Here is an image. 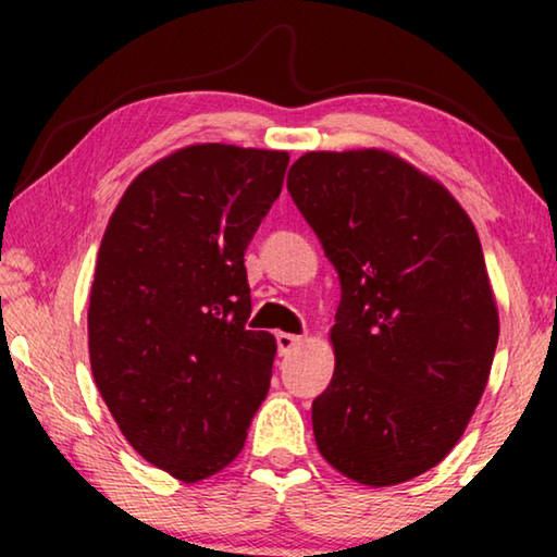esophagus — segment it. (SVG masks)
Instances as JSON below:
<instances>
[{"label":"esophagus","mask_w":557,"mask_h":557,"mask_svg":"<svg viewBox=\"0 0 557 557\" xmlns=\"http://www.w3.org/2000/svg\"><path fill=\"white\" fill-rule=\"evenodd\" d=\"M299 344H301V336H297V334H285V332L277 334V351L282 356H287V354L295 351Z\"/></svg>","instance_id":"esophagus-1"}]
</instances>
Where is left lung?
<instances>
[{
    "mask_svg": "<svg viewBox=\"0 0 557 557\" xmlns=\"http://www.w3.org/2000/svg\"><path fill=\"white\" fill-rule=\"evenodd\" d=\"M287 188L342 282L317 447L358 484L408 482L465 435L492 371L498 312L474 223L383 149L307 152Z\"/></svg>",
    "mask_w": 557,
    "mask_h": 557,
    "instance_id": "left-lung-1",
    "label": "left lung"
}]
</instances>
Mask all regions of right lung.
<instances>
[{
    "mask_svg": "<svg viewBox=\"0 0 557 557\" xmlns=\"http://www.w3.org/2000/svg\"><path fill=\"white\" fill-rule=\"evenodd\" d=\"M287 152L191 145L147 166L102 235L90 369L149 465L201 482L240 455L275 336L250 332L245 250L282 191Z\"/></svg>",
    "mask_w": 557,
    "mask_h": 557,
    "instance_id": "add662e5",
    "label": "right lung"
}]
</instances>
